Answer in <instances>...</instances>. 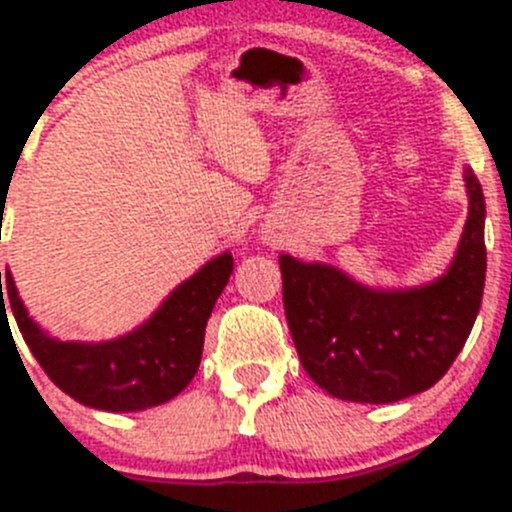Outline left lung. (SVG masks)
Listing matches in <instances>:
<instances>
[{"label": "left lung", "mask_w": 512, "mask_h": 512, "mask_svg": "<svg viewBox=\"0 0 512 512\" xmlns=\"http://www.w3.org/2000/svg\"><path fill=\"white\" fill-rule=\"evenodd\" d=\"M469 217L451 269L408 292H374L333 266L279 256L287 325L305 372L348 402H397L425 392L459 356L482 305L485 194L467 169Z\"/></svg>", "instance_id": "obj_1"}]
</instances>
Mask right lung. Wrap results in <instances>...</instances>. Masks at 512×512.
<instances>
[{"label": "right lung", "instance_id": "1", "mask_svg": "<svg viewBox=\"0 0 512 512\" xmlns=\"http://www.w3.org/2000/svg\"><path fill=\"white\" fill-rule=\"evenodd\" d=\"M230 274L233 256L223 253L128 336L107 343H66L48 338L27 318L12 274L7 271L2 277L0 271V323L7 320L4 305H9L27 348L58 390L89 408L135 413L171 400L192 382L202 359L207 320Z\"/></svg>", "mask_w": 512, "mask_h": 512}]
</instances>
